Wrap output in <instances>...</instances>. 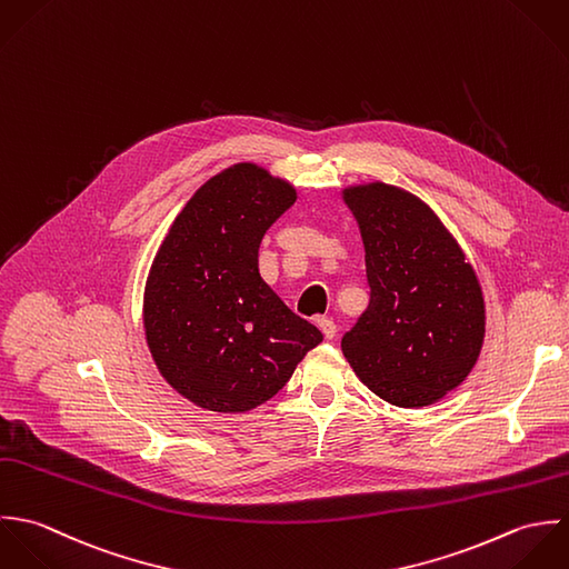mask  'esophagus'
Listing matches in <instances>:
<instances>
[{
  "mask_svg": "<svg viewBox=\"0 0 569 569\" xmlns=\"http://www.w3.org/2000/svg\"><path fill=\"white\" fill-rule=\"evenodd\" d=\"M317 323H319L321 332L326 335V339H335V337H337V323H335L332 319H328V317H321Z\"/></svg>",
  "mask_w": 569,
  "mask_h": 569,
  "instance_id": "34e87169",
  "label": "esophagus"
}]
</instances>
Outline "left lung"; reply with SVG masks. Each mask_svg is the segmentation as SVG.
I'll return each mask as SVG.
<instances>
[{
	"label": "left lung",
	"instance_id": "obj_1",
	"mask_svg": "<svg viewBox=\"0 0 569 569\" xmlns=\"http://www.w3.org/2000/svg\"><path fill=\"white\" fill-rule=\"evenodd\" d=\"M342 200L362 234L371 290L342 353L382 400L433 405L479 358L486 310L477 274L440 218L409 191L371 182L345 189Z\"/></svg>",
	"mask_w": 569,
	"mask_h": 569
}]
</instances>
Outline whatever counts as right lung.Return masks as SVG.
<instances>
[{"label": "right lung", "mask_w": 569, "mask_h": 569, "mask_svg": "<svg viewBox=\"0 0 569 569\" xmlns=\"http://www.w3.org/2000/svg\"><path fill=\"white\" fill-rule=\"evenodd\" d=\"M295 200L290 182L232 164L196 191L151 263L149 351L164 380L202 409L263 405L323 341L259 274V243Z\"/></svg>", "instance_id": "obj_1"}]
</instances>
